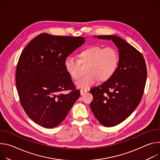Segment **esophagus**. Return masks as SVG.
I'll list each match as a JSON object with an SVG mask.
<instances>
[{
    "label": "esophagus",
    "instance_id": "1",
    "mask_svg": "<svg viewBox=\"0 0 160 160\" xmlns=\"http://www.w3.org/2000/svg\"><path fill=\"white\" fill-rule=\"evenodd\" d=\"M87 91H88L87 89H81V90H80V94H81V95H83L84 93L87 92Z\"/></svg>",
    "mask_w": 160,
    "mask_h": 160
}]
</instances>
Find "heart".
Segmentation results:
<instances>
[{
  "label": "heart",
  "mask_w": 160,
  "mask_h": 160,
  "mask_svg": "<svg viewBox=\"0 0 160 160\" xmlns=\"http://www.w3.org/2000/svg\"><path fill=\"white\" fill-rule=\"evenodd\" d=\"M78 57V59L73 56H67L64 66L66 72L77 80L81 76V64L88 65V74L76 82L80 88H88L99 80L108 81L115 73L119 62L117 50L110 46L92 45L82 51Z\"/></svg>",
  "instance_id": "b5f03b06"
}]
</instances>
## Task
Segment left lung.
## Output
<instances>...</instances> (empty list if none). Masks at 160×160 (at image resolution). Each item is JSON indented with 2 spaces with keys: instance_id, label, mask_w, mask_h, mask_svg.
Wrapping results in <instances>:
<instances>
[{
  "instance_id": "left-lung-1",
  "label": "left lung",
  "mask_w": 160,
  "mask_h": 160,
  "mask_svg": "<svg viewBox=\"0 0 160 160\" xmlns=\"http://www.w3.org/2000/svg\"><path fill=\"white\" fill-rule=\"evenodd\" d=\"M97 37L111 40L119 49L120 59L114 75L90 89L93 100L90 106L102 125L114 127L126 120L140 103L146 85L147 68L142 54L123 39L115 35Z\"/></svg>"
}]
</instances>
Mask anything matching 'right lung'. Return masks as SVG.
Returning <instances> with one entry per match:
<instances>
[{
    "label": "right lung",
    "instance_id": "add662e5",
    "mask_svg": "<svg viewBox=\"0 0 160 160\" xmlns=\"http://www.w3.org/2000/svg\"><path fill=\"white\" fill-rule=\"evenodd\" d=\"M85 42L81 37L44 33L33 38L21 52L16 85L21 106L38 125L52 128L66 118L80 92L64 68L66 58ZM71 92L64 95L62 91Z\"/></svg>",
    "mask_w": 160,
    "mask_h": 160
}]
</instances>
